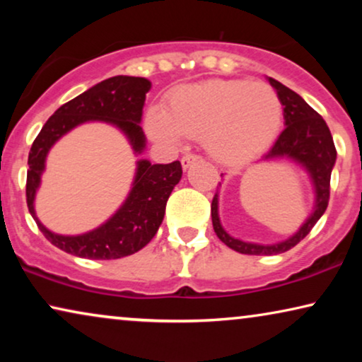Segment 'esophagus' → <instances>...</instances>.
Returning <instances> with one entry per match:
<instances>
[{
    "instance_id": "1",
    "label": "esophagus",
    "mask_w": 362,
    "mask_h": 362,
    "mask_svg": "<svg viewBox=\"0 0 362 362\" xmlns=\"http://www.w3.org/2000/svg\"><path fill=\"white\" fill-rule=\"evenodd\" d=\"M201 158L197 156V155H185L181 158V165H182V168H185V170H187V168H189L191 165H194L196 161H199Z\"/></svg>"
}]
</instances>
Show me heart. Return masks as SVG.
Segmentation results:
<instances>
[{"instance_id":"1","label":"heart","mask_w":362,"mask_h":362,"mask_svg":"<svg viewBox=\"0 0 362 362\" xmlns=\"http://www.w3.org/2000/svg\"><path fill=\"white\" fill-rule=\"evenodd\" d=\"M281 123L280 97L264 82L206 81L173 93L166 112L151 108L146 128L155 140L202 138L207 151L224 163L252 160L267 148Z\"/></svg>"}]
</instances>
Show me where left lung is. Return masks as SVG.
Masks as SVG:
<instances>
[{
	"label": "left lung",
	"instance_id": "obj_1",
	"mask_svg": "<svg viewBox=\"0 0 362 362\" xmlns=\"http://www.w3.org/2000/svg\"><path fill=\"white\" fill-rule=\"evenodd\" d=\"M270 86L276 90V95L280 97L281 105H284V118L285 128L280 133L274 146L264 155V160H274V158H290L295 163H298L308 171L311 182L315 186V207L305 224L300 227V230L290 239L274 245H260L252 244V242H244L234 239L224 230L219 221V199L217 192L212 197L211 204V216L212 226L217 237L224 242L232 250L239 254L247 255H276L284 254L295 247L300 240H303L310 230L313 229L320 217L325 214L326 207L329 201V181L331 171L336 163V148L333 136L323 117L318 112L313 110L298 93L290 90L284 83H280L275 78L269 77ZM222 176V175H221Z\"/></svg>",
	"mask_w": 362,
	"mask_h": 362
}]
</instances>
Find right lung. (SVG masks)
Listing matches in <instances>:
<instances>
[{
    "label": "right lung",
    "instance_id": "obj_1",
    "mask_svg": "<svg viewBox=\"0 0 362 362\" xmlns=\"http://www.w3.org/2000/svg\"><path fill=\"white\" fill-rule=\"evenodd\" d=\"M150 88L151 82L143 77L115 76L107 78L59 107L34 140L28 158V209L44 237L67 254L92 260L122 259L141 250L161 226L168 197L181 180L180 161L170 165H151L148 160L138 161L133 187L120 209L105 224L82 235L54 234L41 224L34 211V197L41 185L49 150L59 138L81 123L95 120L112 123L125 133L133 151L140 155L146 141L140 122Z\"/></svg>",
    "mask_w": 362,
    "mask_h": 362
}]
</instances>
